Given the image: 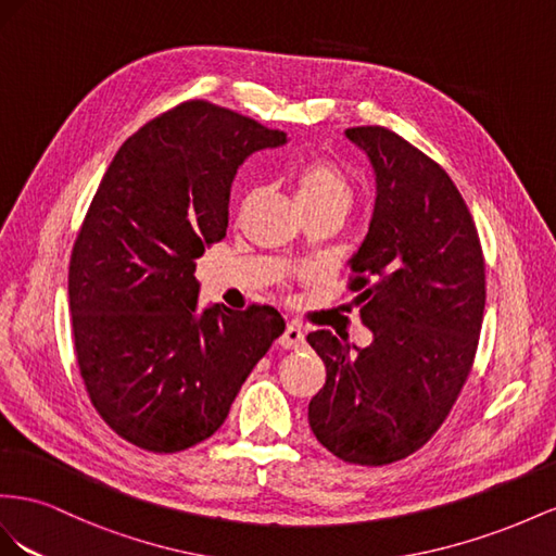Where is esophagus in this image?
I'll return each mask as SVG.
<instances>
[{"instance_id":"obj_1","label":"esophagus","mask_w":556,"mask_h":556,"mask_svg":"<svg viewBox=\"0 0 556 556\" xmlns=\"http://www.w3.org/2000/svg\"><path fill=\"white\" fill-rule=\"evenodd\" d=\"M281 346L283 349H305V332H303V328H300L298 324H289L287 328H283V336H281Z\"/></svg>"}]
</instances>
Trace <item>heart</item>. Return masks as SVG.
I'll return each mask as SVG.
<instances>
[{
    "label": "heart",
    "mask_w": 556,
    "mask_h": 556,
    "mask_svg": "<svg viewBox=\"0 0 556 556\" xmlns=\"http://www.w3.org/2000/svg\"><path fill=\"white\" fill-rule=\"evenodd\" d=\"M293 188L305 214L336 210L346 214L354 202V181L330 157H309L293 169Z\"/></svg>",
    "instance_id": "b5f03b06"
}]
</instances>
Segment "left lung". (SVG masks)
Masks as SVG:
<instances>
[{"instance_id":"left-lung-1","label":"left lung","mask_w":556,"mask_h":556,"mask_svg":"<svg viewBox=\"0 0 556 556\" xmlns=\"http://www.w3.org/2000/svg\"><path fill=\"white\" fill-rule=\"evenodd\" d=\"M346 137L377 177L370 230L352 258L372 344L314 330L326 384L307 407L321 445L346 464L389 466L419 452L445 424L478 352L486 281L475 220L433 157L384 125Z\"/></svg>"}]
</instances>
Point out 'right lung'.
<instances>
[{"label":"right lung","mask_w":556,"mask_h":556,"mask_svg":"<svg viewBox=\"0 0 556 556\" xmlns=\"http://www.w3.org/2000/svg\"><path fill=\"white\" fill-rule=\"evenodd\" d=\"M281 130L207 100L155 116L106 167L70 261L78 375L104 424L174 454L214 435L281 332L275 307L198 305L195 261L226 237L230 184Z\"/></svg>","instance_id":"add662e5"}]
</instances>
